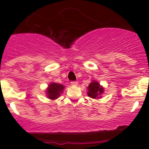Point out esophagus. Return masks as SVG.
Instances as JSON below:
<instances>
[{"instance_id": "esophagus-1", "label": "esophagus", "mask_w": 149, "mask_h": 149, "mask_svg": "<svg viewBox=\"0 0 149 149\" xmlns=\"http://www.w3.org/2000/svg\"><path fill=\"white\" fill-rule=\"evenodd\" d=\"M71 84H72V86H77V84H78V83H77V81H72V82H71Z\"/></svg>"}]
</instances>
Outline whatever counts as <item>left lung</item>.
<instances>
[{"instance_id": "obj_1", "label": "left lung", "mask_w": 149, "mask_h": 149, "mask_svg": "<svg viewBox=\"0 0 149 149\" xmlns=\"http://www.w3.org/2000/svg\"><path fill=\"white\" fill-rule=\"evenodd\" d=\"M88 95L92 98H96L99 97L104 92V89L100 86V84L96 81H93L89 85L88 87Z\"/></svg>"}]
</instances>
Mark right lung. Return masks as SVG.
Segmentation results:
<instances>
[{
    "mask_svg": "<svg viewBox=\"0 0 149 149\" xmlns=\"http://www.w3.org/2000/svg\"><path fill=\"white\" fill-rule=\"evenodd\" d=\"M64 89V86L61 84H51L48 86V89H47V93H48V98L51 99H56L60 95V93H63V90Z\"/></svg>",
    "mask_w": 149,
    "mask_h": 149,
    "instance_id": "1",
    "label": "right lung"
}]
</instances>
